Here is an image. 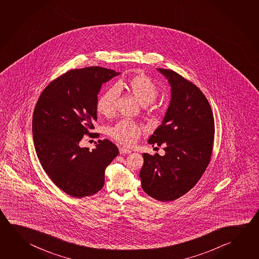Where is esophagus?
Masks as SVG:
<instances>
[{
  "instance_id": "esophagus-1",
  "label": "esophagus",
  "mask_w": 259,
  "mask_h": 259,
  "mask_svg": "<svg viewBox=\"0 0 259 259\" xmlns=\"http://www.w3.org/2000/svg\"><path fill=\"white\" fill-rule=\"evenodd\" d=\"M119 152H120V154H131L132 153L131 150L126 149L125 147H120V149H119Z\"/></svg>"
}]
</instances>
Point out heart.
Listing matches in <instances>:
<instances>
[{
    "label": "heart",
    "mask_w": 259,
    "mask_h": 259,
    "mask_svg": "<svg viewBox=\"0 0 259 259\" xmlns=\"http://www.w3.org/2000/svg\"><path fill=\"white\" fill-rule=\"evenodd\" d=\"M127 92L135 97L143 106L153 103L158 96V87L151 78L145 74H137L132 77L116 82L115 87L107 88L101 94L96 101V109L105 117L113 116L115 111V104L118 97V91ZM143 126L138 123L123 120L109 129L111 137L122 145H134L138 140Z\"/></svg>",
    "instance_id": "heart-1"
}]
</instances>
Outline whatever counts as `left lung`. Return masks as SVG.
Here are the masks:
<instances>
[{"label":"left lung","mask_w":259,"mask_h":259,"mask_svg":"<svg viewBox=\"0 0 259 259\" xmlns=\"http://www.w3.org/2000/svg\"><path fill=\"white\" fill-rule=\"evenodd\" d=\"M171 87V100L150 145H163L165 154H143L142 188L167 202L192 189L205 171L213 149L214 122L208 101L199 88L178 73L157 68Z\"/></svg>","instance_id":"1"}]
</instances>
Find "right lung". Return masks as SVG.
<instances>
[{
  "label": "right lung",
  "instance_id": "1",
  "mask_svg": "<svg viewBox=\"0 0 259 259\" xmlns=\"http://www.w3.org/2000/svg\"><path fill=\"white\" fill-rule=\"evenodd\" d=\"M98 66L71 70L42 91L32 116L33 144L41 166L67 195L82 198L100 191L105 171L119 154L112 142L98 141L96 148L79 142L97 121L96 101L101 87L119 75Z\"/></svg>",
  "mask_w": 259,
  "mask_h": 259
}]
</instances>
